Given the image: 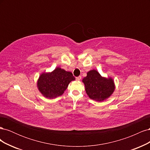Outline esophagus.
Returning a JSON list of instances; mask_svg holds the SVG:
<instances>
[{"instance_id": "esophagus-1", "label": "esophagus", "mask_w": 150, "mask_h": 150, "mask_svg": "<svg viewBox=\"0 0 150 150\" xmlns=\"http://www.w3.org/2000/svg\"><path fill=\"white\" fill-rule=\"evenodd\" d=\"M76 79L77 80V81H80L81 79V76H78V77H77V78H76Z\"/></svg>"}]
</instances>
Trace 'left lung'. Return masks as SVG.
<instances>
[{
	"mask_svg": "<svg viewBox=\"0 0 150 150\" xmlns=\"http://www.w3.org/2000/svg\"><path fill=\"white\" fill-rule=\"evenodd\" d=\"M83 82L89 97L97 101H103L110 97L115 90L112 79L103 78L96 70L89 71Z\"/></svg>",
	"mask_w": 150,
	"mask_h": 150,
	"instance_id": "left-lung-1",
	"label": "left lung"
}]
</instances>
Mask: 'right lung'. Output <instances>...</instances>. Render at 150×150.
<instances>
[{"mask_svg":"<svg viewBox=\"0 0 150 150\" xmlns=\"http://www.w3.org/2000/svg\"><path fill=\"white\" fill-rule=\"evenodd\" d=\"M75 78L71 72L57 67L51 73H43L38 80V88L45 97L54 98L61 96Z\"/></svg>","mask_w":150,"mask_h":150,"instance_id":"add662e5","label":"right lung"}]
</instances>
